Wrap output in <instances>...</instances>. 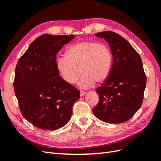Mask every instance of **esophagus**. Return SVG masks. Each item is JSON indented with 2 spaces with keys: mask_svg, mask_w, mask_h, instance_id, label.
<instances>
[{
  "mask_svg": "<svg viewBox=\"0 0 161 161\" xmlns=\"http://www.w3.org/2000/svg\"><path fill=\"white\" fill-rule=\"evenodd\" d=\"M85 93H86V92H85V91H82V90H80V95L81 97H82V96H84V95H85Z\"/></svg>",
  "mask_w": 161,
  "mask_h": 161,
  "instance_id": "34e87169",
  "label": "esophagus"
}]
</instances>
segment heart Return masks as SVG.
<instances>
[{
	"label": "heart",
	"instance_id": "b5f03b06",
	"mask_svg": "<svg viewBox=\"0 0 161 161\" xmlns=\"http://www.w3.org/2000/svg\"><path fill=\"white\" fill-rule=\"evenodd\" d=\"M111 52L103 43L83 41L71 46L66 56L56 60L57 69L66 82L74 84L83 73L79 86L89 89L95 85L103 83L110 75L112 67Z\"/></svg>",
	"mask_w": 161,
	"mask_h": 161
}]
</instances>
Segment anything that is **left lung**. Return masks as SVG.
<instances>
[{"instance_id": "8db88e82", "label": "left lung", "mask_w": 161, "mask_h": 161, "mask_svg": "<svg viewBox=\"0 0 161 161\" xmlns=\"http://www.w3.org/2000/svg\"><path fill=\"white\" fill-rule=\"evenodd\" d=\"M95 36L108 42L113 62L108 79L96 89L99 101L92 112L106 123L125 122L132 118L143 101L147 76L142 59L119 34L105 31Z\"/></svg>"}]
</instances>
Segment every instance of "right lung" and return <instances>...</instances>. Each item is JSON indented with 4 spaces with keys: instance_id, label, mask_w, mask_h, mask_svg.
Returning a JSON list of instances; mask_svg holds the SVG:
<instances>
[{
    "instance_id": "1",
    "label": "right lung",
    "mask_w": 161,
    "mask_h": 161,
    "mask_svg": "<svg viewBox=\"0 0 161 161\" xmlns=\"http://www.w3.org/2000/svg\"><path fill=\"white\" fill-rule=\"evenodd\" d=\"M74 35L43 34L34 40L19 58L14 91L23 116L43 130H56L71 118L80 91L60 76L56 54Z\"/></svg>"
}]
</instances>
